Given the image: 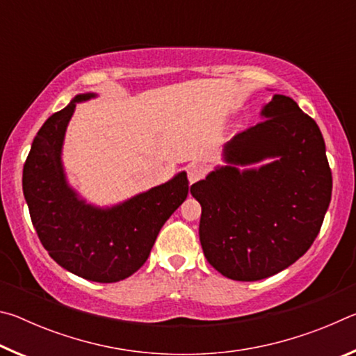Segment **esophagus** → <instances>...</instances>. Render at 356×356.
<instances>
[{"label": "esophagus", "instance_id": "1", "mask_svg": "<svg viewBox=\"0 0 356 356\" xmlns=\"http://www.w3.org/2000/svg\"><path fill=\"white\" fill-rule=\"evenodd\" d=\"M186 174H188V182L195 184L206 176V166L201 163H190L186 166Z\"/></svg>", "mask_w": 356, "mask_h": 356}]
</instances>
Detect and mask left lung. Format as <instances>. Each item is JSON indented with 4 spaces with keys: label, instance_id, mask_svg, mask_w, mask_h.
Segmentation results:
<instances>
[{
    "label": "left lung",
    "instance_id": "1",
    "mask_svg": "<svg viewBox=\"0 0 356 356\" xmlns=\"http://www.w3.org/2000/svg\"><path fill=\"white\" fill-rule=\"evenodd\" d=\"M261 118L226 144L225 165L190 190L202 207L204 256L236 281L268 278L298 261L321 231L333 188L321 129L297 102L275 94Z\"/></svg>",
    "mask_w": 356,
    "mask_h": 356
}]
</instances>
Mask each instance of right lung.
I'll list each match as a JSON object with an SVG mask.
<instances>
[{
    "instance_id": "right-lung-1",
    "label": "right lung",
    "mask_w": 356,
    "mask_h": 356,
    "mask_svg": "<svg viewBox=\"0 0 356 356\" xmlns=\"http://www.w3.org/2000/svg\"><path fill=\"white\" fill-rule=\"evenodd\" d=\"M94 97L97 94H78L45 120L23 166V195L53 261L80 278L118 282L147 261L161 226L186 200L188 179L182 171L111 207L83 200L67 182L63 144L76 104Z\"/></svg>"
}]
</instances>
